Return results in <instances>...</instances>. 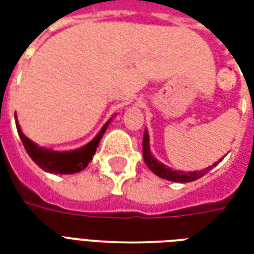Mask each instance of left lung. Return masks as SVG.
Instances as JSON below:
<instances>
[{
  "label": "left lung",
  "mask_w": 254,
  "mask_h": 254,
  "mask_svg": "<svg viewBox=\"0 0 254 254\" xmlns=\"http://www.w3.org/2000/svg\"><path fill=\"white\" fill-rule=\"evenodd\" d=\"M143 156H144V162L145 165L148 166L149 170L152 171L154 174H156L160 178H165V180H169V181H174V182H191L196 181L198 178H201L202 176H205L208 173V170H211L213 166H216L220 162L219 160L218 163L215 165L209 166L207 169H204L201 171H191V173H184V171H176L167 167L163 163H160L159 160L155 159L152 154H151V149H149V138H148V133L147 130L144 132V137H143Z\"/></svg>",
  "instance_id": "8db88e82"
}]
</instances>
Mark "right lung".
Returning <instances> with one entry per match:
<instances>
[{
	"instance_id": "right-lung-1",
	"label": "right lung",
	"mask_w": 254,
	"mask_h": 254,
	"mask_svg": "<svg viewBox=\"0 0 254 254\" xmlns=\"http://www.w3.org/2000/svg\"><path fill=\"white\" fill-rule=\"evenodd\" d=\"M107 125H109V122L105 124V127H102L98 136L92 141H89L87 145H84L76 151H69V152H57V151L41 148L35 143H32L30 138L25 137L24 133L20 129L19 124H16V127H17V132H19V136L23 141L27 154L30 155L31 159L34 160L42 170L54 173V174H74V173L84 170L88 166L89 162L92 160V156L99 145L100 138L105 134Z\"/></svg>"
}]
</instances>
